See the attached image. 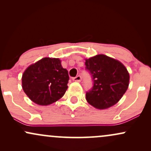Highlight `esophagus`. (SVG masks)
<instances>
[{
  "mask_svg": "<svg viewBox=\"0 0 151 151\" xmlns=\"http://www.w3.org/2000/svg\"><path fill=\"white\" fill-rule=\"evenodd\" d=\"M72 80L74 81H78V82H80V81H81V77L80 75H78V76H77V77L72 78Z\"/></svg>",
  "mask_w": 151,
  "mask_h": 151,
  "instance_id": "esophagus-1",
  "label": "esophagus"
}]
</instances>
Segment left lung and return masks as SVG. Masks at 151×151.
<instances>
[{
    "mask_svg": "<svg viewBox=\"0 0 151 151\" xmlns=\"http://www.w3.org/2000/svg\"><path fill=\"white\" fill-rule=\"evenodd\" d=\"M85 69L91 74L93 86L86 91L88 103L105 109L117 103L127 90L129 74L121 62L104 55L85 60Z\"/></svg>",
    "mask_w": 151,
    "mask_h": 151,
    "instance_id": "obj_1",
    "label": "left lung"
}]
</instances>
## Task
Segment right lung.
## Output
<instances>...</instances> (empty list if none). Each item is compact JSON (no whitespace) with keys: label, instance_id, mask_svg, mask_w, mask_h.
Listing matches in <instances>:
<instances>
[{"label":"right lung","instance_id":"obj_1","mask_svg":"<svg viewBox=\"0 0 151 151\" xmlns=\"http://www.w3.org/2000/svg\"><path fill=\"white\" fill-rule=\"evenodd\" d=\"M68 72L58 58H45L26 69L22 77V89L35 104H51L67 91Z\"/></svg>","mask_w":151,"mask_h":151}]
</instances>
